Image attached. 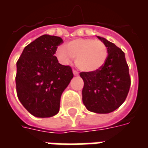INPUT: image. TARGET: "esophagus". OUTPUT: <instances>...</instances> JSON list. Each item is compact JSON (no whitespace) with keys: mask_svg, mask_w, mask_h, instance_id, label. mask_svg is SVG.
Returning <instances> with one entry per match:
<instances>
[{"mask_svg":"<svg viewBox=\"0 0 148 148\" xmlns=\"http://www.w3.org/2000/svg\"><path fill=\"white\" fill-rule=\"evenodd\" d=\"M73 73H74V75H78V72L75 70H73Z\"/></svg>","mask_w":148,"mask_h":148,"instance_id":"34e87169","label":"esophagus"}]
</instances>
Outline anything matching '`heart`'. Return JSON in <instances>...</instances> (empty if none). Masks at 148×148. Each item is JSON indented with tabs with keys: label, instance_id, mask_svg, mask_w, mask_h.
Masks as SVG:
<instances>
[{
	"label": "heart",
	"instance_id": "heart-1",
	"mask_svg": "<svg viewBox=\"0 0 148 148\" xmlns=\"http://www.w3.org/2000/svg\"><path fill=\"white\" fill-rule=\"evenodd\" d=\"M58 58L69 62L75 58V64L84 72H95L106 63L108 49L101 40L90 38L73 39L58 50Z\"/></svg>",
	"mask_w": 148,
	"mask_h": 148
}]
</instances>
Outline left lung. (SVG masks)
I'll return each mask as SVG.
<instances>
[{
	"label": "left lung",
	"instance_id": "8db88e82",
	"mask_svg": "<svg viewBox=\"0 0 148 148\" xmlns=\"http://www.w3.org/2000/svg\"><path fill=\"white\" fill-rule=\"evenodd\" d=\"M97 38L107 47L108 58L98 71L80 73L84 81L82 101L89 111L109 113L125 101L131 78L124 51L105 38Z\"/></svg>",
	"mask_w": 148,
	"mask_h": 148
}]
</instances>
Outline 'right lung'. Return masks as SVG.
Listing matches in <instances>:
<instances>
[{"label":"right lung","mask_w":148,"mask_h":148,"mask_svg":"<svg viewBox=\"0 0 148 148\" xmlns=\"http://www.w3.org/2000/svg\"><path fill=\"white\" fill-rule=\"evenodd\" d=\"M62 38L43 35L24 47L16 62L17 97L36 117H51L59 111L61 95L74 77L70 66L58 62L55 54Z\"/></svg>","instance_id":"1"}]
</instances>
